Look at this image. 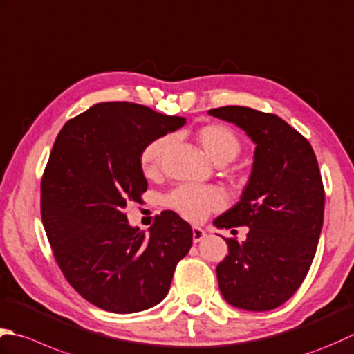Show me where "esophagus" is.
Returning <instances> with one entry per match:
<instances>
[{
	"instance_id": "obj_1",
	"label": "esophagus",
	"mask_w": 354,
	"mask_h": 354,
	"mask_svg": "<svg viewBox=\"0 0 354 354\" xmlns=\"http://www.w3.org/2000/svg\"><path fill=\"white\" fill-rule=\"evenodd\" d=\"M205 238V232L203 230V228H199V227H193V242H201Z\"/></svg>"
}]
</instances>
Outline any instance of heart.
Masks as SVG:
<instances>
[{
	"instance_id": "obj_1",
	"label": "heart",
	"mask_w": 354,
	"mask_h": 354,
	"mask_svg": "<svg viewBox=\"0 0 354 354\" xmlns=\"http://www.w3.org/2000/svg\"><path fill=\"white\" fill-rule=\"evenodd\" d=\"M195 138L212 161L221 165L232 162L242 150L241 138L236 131L221 122L205 124L199 127ZM170 145V136H159L145 145L140 156L141 169L145 176H155L161 170ZM164 204L170 210L176 212L179 216L196 223L204 219L209 213L223 209L225 198L216 187L183 184L165 196Z\"/></svg>"
}]
</instances>
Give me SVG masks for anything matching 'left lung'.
<instances>
[{
	"instance_id": "8db88e82",
	"label": "left lung",
	"mask_w": 354,
	"mask_h": 354,
	"mask_svg": "<svg viewBox=\"0 0 354 354\" xmlns=\"http://www.w3.org/2000/svg\"><path fill=\"white\" fill-rule=\"evenodd\" d=\"M209 115L236 124L256 144L241 201L214 219L218 228H250L244 242L225 239L219 290L233 307L273 310L296 293L315 258L325 204L319 165L307 138L279 116L241 106Z\"/></svg>"
}]
</instances>
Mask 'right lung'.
Segmentation results:
<instances>
[{"instance_id":"1","label":"right lung","mask_w":354,"mask_h":354,"mask_svg":"<svg viewBox=\"0 0 354 354\" xmlns=\"http://www.w3.org/2000/svg\"><path fill=\"white\" fill-rule=\"evenodd\" d=\"M184 124L140 104L100 102L57 136L41 179V218L62 274L96 307L121 315L155 307L190 250L192 227L175 212L158 214L149 234L124 213L147 190L142 149Z\"/></svg>"}]
</instances>
